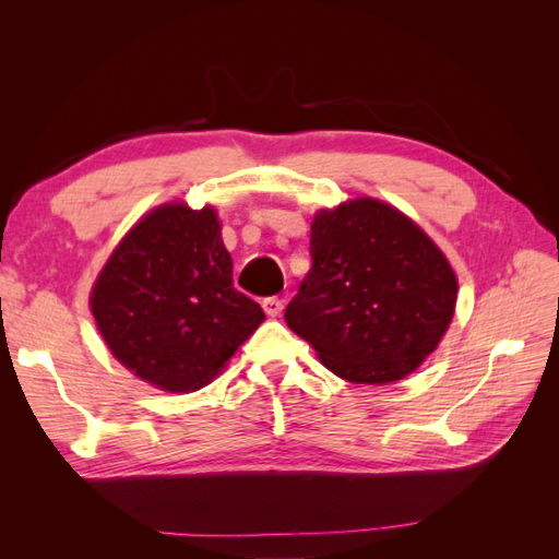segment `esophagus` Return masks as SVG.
Here are the masks:
<instances>
[{"mask_svg": "<svg viewBox=\"0 0 559 559\" xmlns=\"http://www.w3.org/2000/svg\"><path fill=\"white\" fill-rule=\"evenodd\" d=\"M263 310L267 317H280L282 310H284V300L277 298V296H270V298H263Z\"/></svg>", "mask_w": 559, "mask_h": 559, "instance_id": "obj_1", "label": "esophagus"}]
</instances>
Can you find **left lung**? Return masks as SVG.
Listing matches in <instances>:
<instances>
[{"mask_svg": "<svg viewBox=\"0 0 559 559\" xmlns=\"http://www.w3.org/2000/svg\"><path fill=\"white\" fill-rule=\"evenodd\" d=\"M310 257L284 319L337 378L396 382L441 343L456 277L443 251L396 207L357 198L321 210Z\"/></svg>", "mask_w": 559, "mask_h": 559, "instance_id": "8db88e82", "label": "left lung"}]
</instances>
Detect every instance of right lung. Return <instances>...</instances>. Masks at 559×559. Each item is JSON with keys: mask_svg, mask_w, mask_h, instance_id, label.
Here are the masks:
<instances>
[{"mask_svg": "<svg viewBox=\"0 0 559 559\" xmlns=\"http://www.w3.org/2000/svg\"><path fill=\"white\" fill-rule=\"evenodd\" d=\"M91 310L134 376L173 394L210 384L265 319L233 286V259L212 207L148 212L99 273Z\"/></svg>", "mask_w": 559, "mask_h": 559, "instance_id": "1", "label": "right lung"}]
</instances>
